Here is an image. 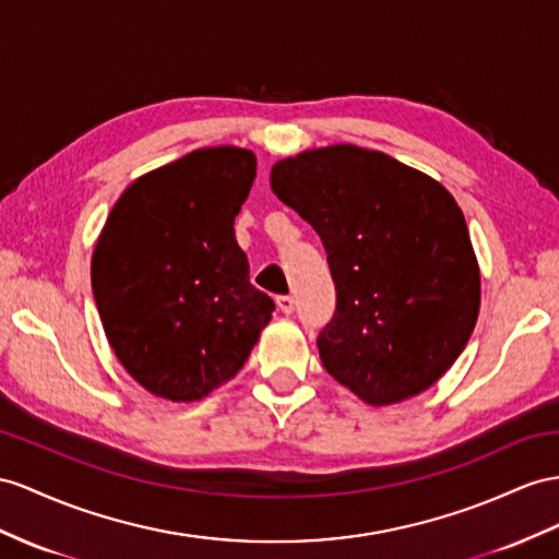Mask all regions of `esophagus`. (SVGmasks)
Here are the masks:
<instances>
[{
	"instance_id": "34e87169",
	"label": "esophagus",
	"mask_w": 559,
	"mask_h": 559,
	"mask_svg": "<svg viewBox=\"0 0 559 559\" xmlns=\"http://www.w3.org/2000/svg\"><path fill=\"white\" fill-rule=\"evenodd\" d=\"M276 302H278V309H281L283 313H293V311H295V299H293L290 295H281V297L276 299Z\"/></svg>"
}]
</instances>
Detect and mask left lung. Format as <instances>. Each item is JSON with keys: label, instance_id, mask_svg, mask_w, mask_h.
I'll use <instances>...</instances> for the list:
<instances>
[{"label": "left lung", "instance_id": "1", "mask_svg": "<svg viewBox=\"0 0 559 559\" xmlns=\"http://www.w3.org/2000/svg\"><path fill=\"white\" fill-rule=\"evenodd\" d=\"M271 189L328 252L337 307L317 340L328 373L370 406L432 388L465 349L481 297L453 195L352 143L278 160Z\"/></svg>", "mask_w": 559, "mask_h": 559}]
</instances>
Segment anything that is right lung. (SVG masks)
<instances>
[{"label":"right lung","instance_id":"1","mask_svg":"<svg viewBox=\"0 0 559 559\" xmlns=\"http://www.w3.org/2000/svg\"><path fill=\"white\" fill-rule=\"evenodd\" d=\"M254 175L252 151L198 148L127 186L96 240L106 337L155 396L198 402L231 380L276 309L234 234Z\"/></svg>","mask_w":559,"mask_h":559}]
</instances>
